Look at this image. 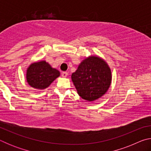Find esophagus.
Segmentation results:
<instances>
[{
  "instance_id": "34e87169",
  "label": "esophagus",
  "mask_w": 151,
  "mask_h": 151,
  "mask_svg": "<svg viewBox=\"0 0 151 151\" xmlns=\"http://www.w3.org/2000/svg\"><path fill=\"white\" fill-rule=\"evenodd\" d=\"M67 76H68V73H66V72H63L62 73V76H63V77L66 78Z\"/></svg>"
}]
</instances>
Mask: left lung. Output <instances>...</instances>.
Returning <instances> with one entry per match:
<instances>
[{"instance_id": "left-lung-1", "label": "left lung", "mask_w": 151, "mask_h": 151, "mask_svg": "<svg viewBox=\"0 0 151 151\" xmlns=\"http://www.w3.org/2000/svg\"><path fill=\"white\" fill-rule=\"evenodd\" d=\"M71 79L78 95L92 102L108 91L112 83L111 70L103 58L91 55L82 60Z\"/></svg>"}]
</instances>
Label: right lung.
I'll use <instances>...</instances> for the list:
<instances>
[{"instance_id": "add662e5", "label": "right lung", "mask_w": 151, "mask_h": 151, "mask_svg": "<svg viewBox=\"0 0 151 151\" xmlns=\"http://www.w3.org/2000/svg\"><path fill=\"white\" fill-rule=\"evenodd\" d=\"M60 75L59 71L52 68L47 61L40 60L32 63L29 66L26 72V79L31 87L44 90Z\"/></svg>"}]
</instances>
